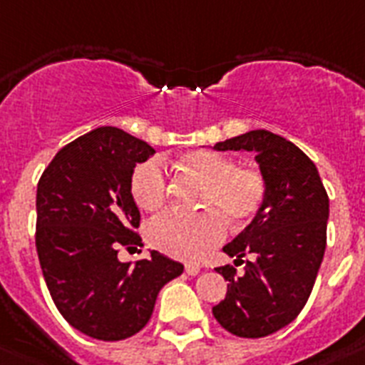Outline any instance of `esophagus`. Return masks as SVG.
Wrapping results in <instances>:
<instances>
[{"mask_svg":"<svg viewBox=\"0 0 365 365\" xmlns=\"http://www.w3.org/2000/svg\"><path fill=\"white\" fill-rule=\"evenodd\" d=\"M185 270H186V274H190V276H197V274H200V270H201V267H200V264H195V263H188L185 267Z\"/></svg>","mask_w":365,"mask_h":365,"instance_id":"obj_1","label":"esophagus"}]
</instances>
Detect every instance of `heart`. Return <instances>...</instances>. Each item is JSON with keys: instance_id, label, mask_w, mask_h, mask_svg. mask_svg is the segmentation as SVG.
<instances>
[{"instance_id": "b5f03b06", "label": "heart", "mask_w": 365, "mask_h": 365, "mask_svg": "<svg viewBox=\"0 0 365 365\" xmlns=\"http://www.w3.org/2000/svg\"><path fill=\"white\" fill-rule=\"evenodd\" d=\"M180 168L205 182L200 215L168 210L149 224L150 244L164 254L186 261H200L225 237V220L246 224L257 215L264 200V179L254 168L237 165L216 150H192L180 158ZM130 194L143 210H158L168 197V177L160 160L150 158L134 170Z\"/></svg>"}]
</instances>
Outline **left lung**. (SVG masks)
<instances>
[{"instance_id":"8db88e82","label":"left lung","mask_w":365,"mask_h":365,"mask_svg":"<svg viewBox=\"0 0 365 365\" xmlns=\"http://www.w3.org/2000/svg\"><path fill=\"white\" fill-rule=\"evenodd\" d=\"M215 149L254 153L264 200L254 220L224 246L235 264L248 259L240 276L231 264L216 269L227 282V294L212 313L239 338H264L293 323L308 302L327 248V190L308 156L269 130L235 135Z\"/></svg>"}]
</instances>
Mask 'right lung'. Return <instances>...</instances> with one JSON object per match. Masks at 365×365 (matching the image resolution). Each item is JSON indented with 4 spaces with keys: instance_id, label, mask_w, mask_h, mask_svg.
I'll return each instance as SVG.
<instances>
[{
    "instance_id": "add662e5",
    "label": "right lung",
    "mask_w": 365,
    "mask_h": 365,
    "mask_svg": "<svg viewBox=\"0 0 365 365\" xmlns=\"http://www.w3.org/2000/svg\"><path fill=\"white\" fill-rule=\"evenodd\" d=\"M153 155L147 141L101 126L63 147L38 180L42 276L59 313L89 338L119 341L140 332L160 289L185 270L155 250L135 264L117 257L119 248L141 246L130 179Z\"/></svg>"
}]
</instances>
